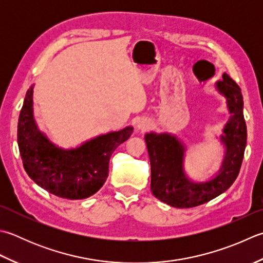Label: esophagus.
<instances>
[{
	"mask_svg": "<svg viewBox=\"0 0 263 263\" xmlns=\"http://www.w3.org/2000/svg\"><path fill=\"white\" fill-rule=\"evenodd\" d=\"M149 126H151V123H149V122L146 121V120L139 121L138 124H137V127L139 128V130H142V131L147 130V128H149Z\"/></svg>",
	"mask_w": 263,
	"mask_h": 263,
	"instance_id": "34e87169",
	"label": "esophagus"
}]
</instances>
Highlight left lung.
<instances>
[{
  "label": "left lung",
  "mask_w": 263,
  "mask_h": 263,
  "mask_svg": "<svg viewBox=\"0 0 263 263\" xmlns=\"http://www.w3.org/2000/svg\"><path fill=\"white\" fill-rule=\"evenodd\" d=\"M222 79L215 86L227 99L231 116L223 128L224 136H221L226 155L217 177L206 182H193L183 170L184 146L181 141L168 133L152 132L145 136L152 167V193L170 206L189 209L206 203L224 193L238 176L248 139L243 96L228 74L224 73Z\"/></svg>",
  "instance_id": "obj_1"
}]
</instances>
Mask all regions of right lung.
I'll return each instance as SVG.
<instances>
[{
    "label": "right lung",
    "mask_w": 263,
    "mask_h": 263,
    "mask_svg": "<svg viewBox=\"0 0 263 263\" xmlns=\"http://www.w3.org/2000/svg\"><path fill=\"white\" fill-rule=\"evenodd\" d=\"M132 132L133 127L127 126L74 149L57 147L36 126L30 86L19 115L18 146L25 171L36 184L54 196L83 199L96 194L106 182L111 154Z\"/></svg>",
    "instance_id": "right-lung-1"
}]
</instances>
